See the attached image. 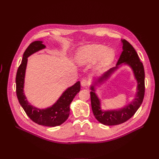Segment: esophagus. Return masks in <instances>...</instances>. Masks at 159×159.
Returning <instances> with one entry per match:
<instances>
[{"label":"esophagus","mask_w":159,"mask_h":159,"mask_svg":"<svg viewBox=\"0 0 159 159\" xmlns=\"http://www.w3.org/2000/svg\"><path fill=\"white\" fill-rule=\"evenodd\" d=\"M89 84V81L87 80H82L81 81V85L82 87H85Z\"/></svg>","instance_id":"obj_1"}]
</instances>
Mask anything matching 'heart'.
<instances>
[{"mask_svg": "<svg viewBox=\"0 0 159 159\" xmlns=\"http://www.w3.org/2000/svg\"><path fill=\"white\" fill-rule=\"evenodd\" d=\"M116 52L113 49L100 44L88 45L78 49L75 59L80 66H89L98 61L96 71L103 72L113 62Z\"/></svg>", "mask_w": 159, "mask_h": 159, "instance_id": "b5f03b06", "label": "heart"}]
</instances>
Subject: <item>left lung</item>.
<instances>
[{
    "instance_id": "1",
    "label": "left lung",
    "mask_w": 159,
    "mask_h": 159,
    "mask_svg": "<svg viewBox=\"0 0 159 159\" xmlns=\"http://www.w3.org/2000/svg\"><path fill=\"white\" fill-rule=\"evenodd\" d=\"M122 52L114 67L111 68L104 74L93 79L90 86L92 108L94 116L98 122L106 126L118 125L129 120L142 104L144 96V70L143 63L134 48L125 39H121ZM122 65H128L131 67L134 77L137 81V87L135 96L130 103L122 108L117 109L102 110L101 100L96 93L97 87H101L107 80Z\"/></svg>"
}]
</instances>
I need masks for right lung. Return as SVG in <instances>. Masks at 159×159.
Returning a JSON list of instances; mask_svg holds the SVG:
<instances>
[{"instance_id": "add662e5", "label": "right lung", "mask_w": 159, "mask_h": 159, "mask_svg": "<svg viewBox=\"0 0 159 159\" xmlns=\"http://www.w3.org/2000/svg\"><path fill=\"white\" fill-rule=\"evenodd\" d=\"M46 48L42 41L31 43L23 53V56L16 72V92L20 106L32 120L39 125L54 127L61 125L69 117L70 106L75 95L80 91V82H77L64 91L54 104L46 108H39L29 103L24 93L25 73L28 57Z\"/></svg>"}]
</instances>
